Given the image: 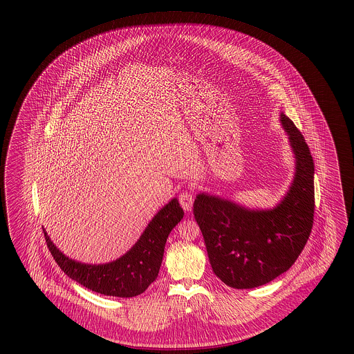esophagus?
I'll list each match as a JSON object with an SVG mask.
<instances>
[{
    "label": "esophagus",
    "mask_w": 354,
    "mask_h": 354,
    "mask_svg": "<svg viewBox=\"0 0 354 354\" xmlns=\"http://www.w3.org/2000/svg\"><path fill=\"white\" fill-rule=\"evenodd\" d=\"M179 203L182 205L184 212H191L193 205L192 193L189 192V191H184V192L179 196Z\"/></svg>",
    "instance_id": "1"
}]
</instances>
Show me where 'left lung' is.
Wrapping results in <instances>:
<instances>
[{"instance_id": "8db88e82", "label": "left lung", "mask_w": 354, "mask_h": 354, "mask_svg": "<svg viewBox=\"0 0 354 354\" xmlns=\"http://www.w3.org/2000/svg\"><path fill=\"white\" fill-rule=\"evenodd\" d=\"M295 172L288 191L272 207H248L200 192L193 214L204 236L215 275L228 287L250 290L268 284L295 263L305 247L314 216V163L300 131L283 111Z\"/></svg>"}]
</instances>
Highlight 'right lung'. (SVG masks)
<instances>
[{"label":"right lung","instance_id":"obj_1","mask_svg":"<svg viewBox=\"0 0 354 354\" xmlns=\"http://www.w3.org/2000/svg\"><path fill=\"white\" fill-rule=\"evenodd\" d=\"M183 215L179 201L174 197L151 218L135 245L107 263H83L67 257L55 247L45 228L44 235L55 262L68 278L105 296L135 297L158 277L167 237Z\"/></svg>","mask_w":354,"mask_h":354}]
</instances>
